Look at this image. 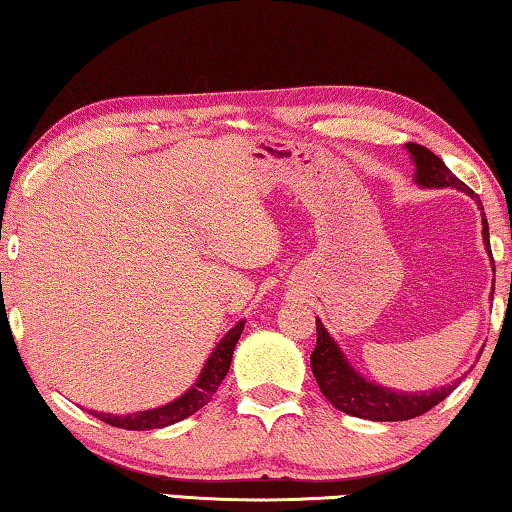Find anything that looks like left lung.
I'll return each instance as SVG.
<instances>
[{
  "label": "left lung",
  "instance_id": "1",
  "mask_svg": "<svg viewBox=\"0 0 512 512\" xmlns=\"http://www.w3.org/2000/svg\"><path fill=\"white\" fill-rule=\"evenodd\" d=\"M406 149L411 151L415 162V183L422 187H456L461 192L470 194L476 203L481 205L479 196H476L470 187L461 183L452 171L445 167V162L433 155L429 149L420 144L409 142ZM483 210V207H481ZM483 241L488 253L490 250V232H488V219L483 214ZM311 372H314L316 384L332 406L336 409L354 415V418L375 420V422H397V420H411L418 415L427 413L433 406L440 404L445 397L458 386V379L452 384L433 388L427 393H395L391 388L377 386L372 381H366L361 375L352 370V366L336 348V343L329 339L327 329L320 320H316V348L311 352Z\"/></svg>",
  "mask_w": 512,
  "mask_h": 512
}]
</instances>
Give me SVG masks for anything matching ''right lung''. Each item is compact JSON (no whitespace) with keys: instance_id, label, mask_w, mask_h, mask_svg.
<instances>
[{"instance_id":"right-lung-1","label":"right lung","mask_w":512,"mask_h":512,"mask_svg":"<svg viewBox=\"0 0 512 512\" xmlns=\"http://www.w3.org/2000/svg\"><path fill=\"white\" fill-rule=\"evenodd\" d=\"M244 325L246 320H239V323L223 336L221 343L214 348L212 357L207 359L201 377H198L196 384L189 388L183 397H178L176 402L160 406V409L140 411L131 415H112V413H92V415L110 424V427H119L128 431L162 429V427H169L173 422L189 418V415H194L198 409H203V406L212 400V395L219 391L223 377L228 375L230 370L232 352H235L239 336L244 332Z\"/></svg>"}]
</instances>
